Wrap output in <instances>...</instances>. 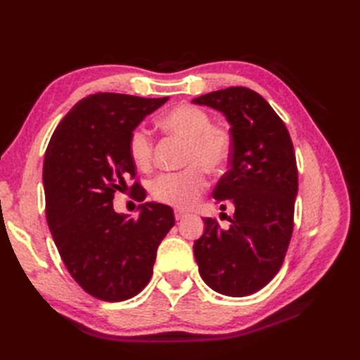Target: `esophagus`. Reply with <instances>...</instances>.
Masks as SVG:
<instances>
[{"mask_svg":"<svg viewBox=\"0 0 360 360\" xmlns=\"http://www.w3.org/2000/svg\"><path fill=\"white\" fill-rule=\"evenodd\" d=\"M174 216H176V219H177V221H180V219H183L184 216H186V213H184L183 210L176 209V210H174Z\"/></svg>","mask_w":360,"mask_h":360,"instance_id":"esophagus-1","label":"esophagus"}]
</instances>
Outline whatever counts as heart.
Segmentation results:
<instances>
[{
	"instance_id": "heart-1",
	"label": "heart",
	"mask_w": 360,
	"mask_h": 360,
	"mask_svg": "<svg viewBox=\"0 0 360 360\" xmlns=\"http://www.w3.org/2000/svg\"><path fill=\"white\" fill-rule=\"evenodd\" d=\"M160 127L172 136L186 139L181 163L188 165L177 172L162 174L151 183L155 200L177 209H189L207 188L205 169L216 174L225 168L233 150L231 130L225 124L212 123L210 114L192 103H179L159 120ZM129 156L139 169H147L153 159V143L148 132L136 127L130 132Z\"/></svg>"
}]
</instances>
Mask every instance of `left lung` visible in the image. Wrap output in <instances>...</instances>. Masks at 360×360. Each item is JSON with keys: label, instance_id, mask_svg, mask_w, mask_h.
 <instances>
[{"label": "left lung", "instance_id": "1", "mask_svg": "<svg viewBox=\"0 0 360 360\" xmlns=\"http://www.w3.org/2000/svg\"><path fill=\"white\" fill-rule=\"evenodd\" d=\"M192 102L222 112L231 126V168L217 181L213 198L236 209L225 230L205 217L204 234L193 245L195 259L210 288L231 297L249 296L275 278L290 245L299 186L291 138L264 97L246 86Z\"/></svg>", "mask_w": 360, "mask_h": 360}]
</instances>
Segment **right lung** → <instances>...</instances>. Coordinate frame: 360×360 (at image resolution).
I'll list each match as a JSON object with an SVG mask.
<instances>
[{
  "mask_svg": "<svg viewBox=\"0 0 360 360\" xmlns=\"http://www.w3.org/2000/svg\"><path fill=\"white\" fill-rule=\"evenodd\" d=\"M167 101L90 94L61 120L46 148L43 186L53 242L72 278L105 302L127 300L148 284L158 248L174 226L171 207L143 202L138 183L130 188L143 202L136 219L112 205L114 193L136 176L130 132Z\"/></svg>",
  "mask_w": 360,
  "mask_h": 360,
  "instance_id": "1",
  "label": "right lung"
}]
</instances>
